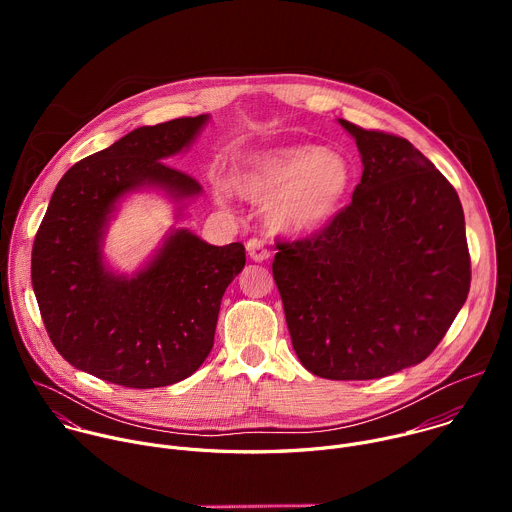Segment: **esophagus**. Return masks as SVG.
Here are the masks:
<instances>
[{"label":"esophagus","mask_w":512,"mask_h":512,"mask_svg":"<svg viewBox=\"0 0 512 512\" xmlns=\"http://www.w3.org/2000/svg\"><path fill=\"white\" fill-rule=\"evenodd\" d=\"M247 255H249L253 261H265V259H269V249L265 247L263 241H259V239H249V241H247Z\"/></svg>","instance_id":"esophagus-1"}]
</instances>
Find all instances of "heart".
Segmentation results:
<instances>
[{
  "mask_svg": "<svg viewBox=\"0 0 512 512\" xmlns=\"http://www.w3.org/2000/svg\"><path fill=\"white\" fill-rule=\"evenodd\" d=\"M235 190L249 200H265L267 221L285 233L324 227L342 208L350 186L348 160L318 145H285L249 156L235 172Z\"/></svg>",
  "mask_w": 512,
  "mask_h": 512,
  "instance_id": "1",
  "label": "heart"
}]
</instances>
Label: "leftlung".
<instances>
[{
	"label": "left lung",
	"instance_id": "obj_1",
	"mask_svg": "<svg viewBox=\"0 0 512 512\" xmlns=\"http://www.w3.org/2000/svg\"><path fill=\"white\" fill-rule=\"evenodd\" d=\"M362 158L352 202L308 239L275 241L291 344L322 379H381L425 360L470 291L454 186L399 135L346 119Z\"/></svg>",
	"mask_w": 512,
	"mask_h": 512
}]
</instances>
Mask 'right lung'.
Returning a JSON list of instances; mask_svg holds the SVG:
<instances>
[{
  "instance_id": "add662e5",
  "label": "right lung",
  "mask_w": 512,
  "mask_h": 512,
  "mask_svg": "<svg viewBox=\"0 0 512 512\" xmlns=\"http://www.w3.org/2000/svg\"><path fill=\"white\" fill-rule=\"evenodd\" d=\"M206 115L139 127L72 166L58 182L32 247V285L54 348L97 379L154 389L190 377L214 344L221 300L245 267L243 243L214 247L176 231L135 277L101 261L115 202L141 184L192 196L200 184L164 160L194 139Z\"/></svg>"
}]
</instances>
